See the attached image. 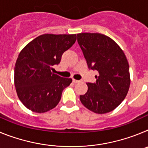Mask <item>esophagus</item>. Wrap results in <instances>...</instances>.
Returning <instances> with one entry per match:
<instances>
[{"mask_svg":"<svg viewBox=\"0 0 148 148\" xmlns=\"http://www.w3.org/2000/svg\"><path fill=\"white\" fill-rule=\"evenodd\" d=\"M80 82V81H78V80H75V79H73V82L74 84H77L78 83V82Z\"/></svg>","mask_w":148,"mask_h":148,"instance_id":"esophagus-1","label":"esophagus"}]
</instances>
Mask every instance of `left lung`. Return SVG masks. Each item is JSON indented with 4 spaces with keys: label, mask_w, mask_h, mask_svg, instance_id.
<instances>
[{
    "label": "left lung",
    "mask_w": 148,
    "mask_h": 148,
    "mask_svg": "<svg viewBox=\"0 0 148 148\" xmlns=\"http://www.w3.org/2000/svg\"><path fill=\"white\" fill-rule=\"evenodd\" d=\"M77 40L90 70L98 72L95 83L80 95L81 102L95 113L113 110L127 94L130 79L125 53L110 38L99 33L77 34Z\"/></svg>",
    "instance_id": "8db88e82"
}]
</instances>
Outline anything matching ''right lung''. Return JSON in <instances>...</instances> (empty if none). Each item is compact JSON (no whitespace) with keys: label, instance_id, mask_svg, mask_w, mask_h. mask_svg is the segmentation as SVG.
I'll list each match as a JSON object with an SVG mask.
<instances>
[{"label":"right lung","instance_id":"1","mask_svg":"<svg viewBox=\"0 0 148 148\" xmlns=\"http://www.w3.org/2000/svg\"><path fill=\"white\" fill-rule=\"evenodd\" d=\"M76 40V35H41L23 48L15 67V86L18 96L26 108L35 113L53 109L61 100L64 89L71 78L54 74L65 51Z\"/></svg>","mask_w":148,"mask_h":148}]
</instances>
